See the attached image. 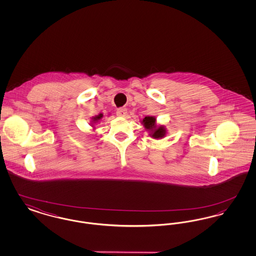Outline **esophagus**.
Listing matches in <instances>:
<instances>
[{
  "label": "esophagus",
  "instance_id": "1",
  "mask_svg": "<svg viewBox=\"0 0 256 256\" xmlns=\"http://www.w3.org/2000/svg\"><path fill=\"white\" fill-rule=\"evenodd\" d=\"M126 112H128L126 108H118V110H117L116 114H117V116H119V117H124V116L126 115Z\"/></svg>",
  "mask_w": 256,
  "mask_h": 256
}]
</instances>
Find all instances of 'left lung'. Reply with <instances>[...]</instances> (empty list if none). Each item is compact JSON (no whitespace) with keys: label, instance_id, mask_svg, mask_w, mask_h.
<instances>
[{"label":"left lung","instance_id":"8db88e82","mask_svg":"<svg viewBox=\"0 0 256 256\" xmlns=\"http://www.w3.org/2000/svg\"><path fill=\"white\" fill-rule=\"evenodd\" d=\"M142 124H144V126L150 132V136L158 139V138H162L165 136L166 134V130L163 126H156V118L152 116H148L145 117L142 121Z\"/></svg>","mask_w":256,"mask_h":256}]
</instances>
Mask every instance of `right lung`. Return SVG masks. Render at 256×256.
I'll list each match as a JSON object with an SVG mask.
<instances>
[{
	"label": "right lung",
	"mask_w": 256,
	"mask_h": 256,
	"mask_svg": "<svg viewBox=\"0 0 256 256\" xmlns=\"http://www.w3.org/2000/svg\"><path fill=\"white\" fill-rule=\"evenodd\" d=\"M102 118V114H98V116H95V117H93V119H92L93 121H92V122H98V120H100Z\"/></svg>",
	"instance_id": "obj_1"
}]
</instances>
